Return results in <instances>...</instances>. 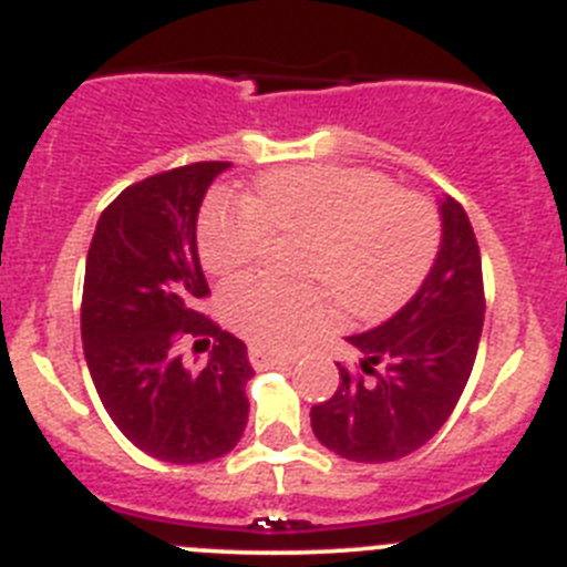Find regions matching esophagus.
Masks as SVG:
<instances>
[{
	"label": "esophagus",
	"instance_id": "esophagus-1",
	"mask_svg": "<svg viewBox=\"0 0 567 567\" xmlns=\"http://www.w3.org/2000/svg\"><path fill=\"white\" fill-rule=\"evenodd\" d=\"M298 360V354H280V352H267L260 346H249V363L252 365H289Z\"/></svg>",
	"mask_w": 567,
	"mask_h": 567
}]
</instances>
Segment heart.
I'll use <instances>...</instances> for the list:
<instances>
[{"label":"heart","mask_w":567,"mask_h":567,"mask_svg":"<svg viewBox=\"0 0 567 567\" xmlns=\"http://www.w3.org/2000/svg\"><path fill=\"white\" fill-rule=\"evenodd\" d=\"M272 235H303L298 275L287 287L264 272L221 289L229 327L255 346L287 349L329 318L327 292L346 315L380 320L425 284L440 249V215L383 173L358 167H289L267 173L244 198L213 193L198 215V258L229 275L264 255Z\"/></svg>","instance_id":"heart-1"}]
</instances>
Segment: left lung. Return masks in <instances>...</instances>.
<instances>
[{"mask_svg":"<svg viewBox=\"0 0 567 567\" xmlns=\"http://www.w3.org/2000/svg\"><path fill=\"white\" fill-rule=\"evenodd\" d=\"M443 244L420 292L392 320L352 334L363 360L340 365L338 392L312 405V432L354 463L417 452L452 417L477 360L485 318L483 260L463 204L443 202Z\"/></svg>","mask_w":567,"mask_h":567,"instance_id":"obj_1","label":"left lung"}]
</instances>
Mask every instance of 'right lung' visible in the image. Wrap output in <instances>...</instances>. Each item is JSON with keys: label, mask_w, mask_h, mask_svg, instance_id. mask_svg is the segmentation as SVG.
Wrapping results in <instances>:
<instances>
[{"label": "right lung", "mask_w": 567, "mask_h": 567, "mask_svg": "<svg viewBox=\"0 0 567 567\" xmlns=\"http://www.w3.org/2000/svg\"><path fill=\"white\" fill-rule=\"evenodd\" d=\"M229 162H198L130 184L104 207L90 240L82 343L90 378L118 432L164 463H207L247 429V346L198 303L209 298L195 221ZM184 339L214 343L208 365L183 369Z\"/></svg>", "instance_id": "obj_1"}]
</instances>
